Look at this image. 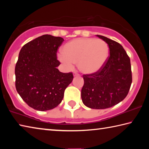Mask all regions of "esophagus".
Here are the masks:
<instances>
[{
	"mask_svg": "<svg viewBox=\"0 0 149 149\" xmlns=\"http://www.w3.org/2000/svg\"><path fill=\"white\" fill-rule=\"evenodd\" d=\"M79 74H77V72H74V77H76V76H79Z\"/></svg>",
	"mask_w": 149,
	"mask_h": 149,
	"instance_id": "obj_1",
	"label": "esophagus"
}]
</instances>
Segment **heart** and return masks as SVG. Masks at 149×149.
I'll return each instance as SVG.
<instances>
[{
	"instance_id": "b5f03b06",
	"label": "heart",
	"mask_w": 149,
	"mask_h": 149,
	"mask_svg": "<svg viewBox=\"0 0 149 149\" xmlns=\"http://www.w3.org/2000/svg\"><path fill=\"white\" fill-rule=\"evenodd\" d=\"M58 55L60 62L69 68L78 64L79 69L85 74L92 75L101 70L108 57L107 44L102 40L79 38L67 42Z\"/></svg>"
}]
</instances>
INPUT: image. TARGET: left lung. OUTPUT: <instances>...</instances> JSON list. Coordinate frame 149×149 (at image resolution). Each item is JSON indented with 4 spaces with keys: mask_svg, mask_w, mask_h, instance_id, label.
<instances>
[{
    "mask_svg": "<svg viewBox=\"0 0 149 149\" xmlns=\"http://www.w3.org/2000/svg\"><path fill=\"white\" fill-rule=\"evenodd\" d=\"M109 47L110 56L104 67L92 75H84L83 103L92 109H106L125 99L132 83L130 57L120 43L102 35Z\"/></svg>",
    "mask_w": 149,
    "mask_h": 149,
    "instance_id": "left-lung-1",
    "label": "left lung"
}]
</instances>
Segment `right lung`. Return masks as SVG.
<instances>
[{
	"mask_svg": "<svg viewBox=\"0 0 149 149\" xmlns=\"http://www.w3.org/2000/svg\"><path fill=\"white\" fill-rule=\"evenodd\" d=\"M64 40L43 35L24 45L15 67L16 88L20 97L35 110L46 111L56 107L71 84L72 72H60L56 52Z\"/></svg>",
	"mask_w": 149,
	"mask_h": 149,
	"instance_id": "add662e5",
	"label": "right lung"
}]
</instances>
